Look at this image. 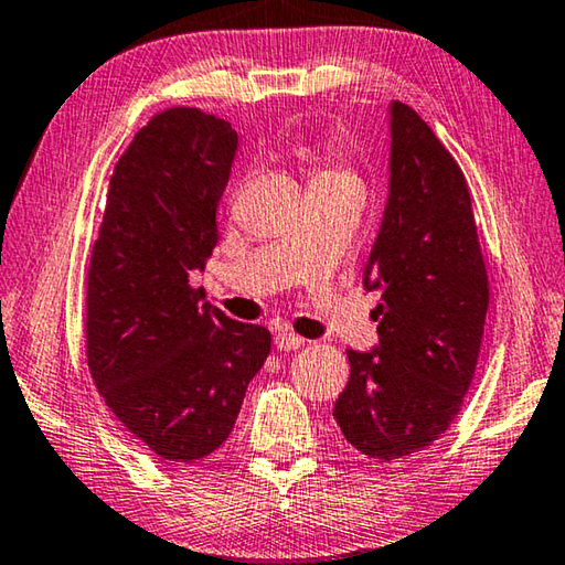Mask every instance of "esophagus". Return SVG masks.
Segmentation results:
<instances>
[{
  "instance_id": "1",
  "label": "esophagus",
  "mask_w": 565,
  "mask_h": 565,
  "mask_svg": "<svg viewBox=\"0 0 565 565\" xmlns=\"http://www.w3.org/2000/svg\"><path fill=\"white\" fill-rule=\"evenodd\" d=\"M302 344H305V340H302V338H298V334L288 332V330H282V332H277V334H275V348L280 350V352L300 350Z\"/></svg>"
}]
</instances>
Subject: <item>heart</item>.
Segmentation results:
<instances>
[{
    "mask_svg": "<svg viewBox=\"0 0 565 565\" xmlns=\"http://www.w3.org/2000/svg\"><path fill=\"white\" fill-rule=\"evenodd\" d=\"M305 163L312 168V181H322V178H344L350 175L340 166V151L338 146L324 143L312 148V151L305 153Z\"/></svg>",
    "mask_w": 565,
    "mask_h": 565,
    "instance_id": "heart-1",
    "label": "heart"
}]
</instances>
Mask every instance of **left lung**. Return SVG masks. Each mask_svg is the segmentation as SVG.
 <instances>
[{
  "label": "left lung",
  "mask_w": 565,
  "mask_h": 565,
  "mask_svg": "<svg viewBox=\"0 0 565 565\" xmlns=\"http://www.w3.org/2000/svg\"><path fill=\"white\" fill-rule=\"evenodd\" d=\"M390 191L364 288L380 292V344L348 350L332 417L354 449L394 461L429 447L477 370L489 280L461 168L407 104L392 102Z\"/></svg>",
  "instance_id": "obj_1"
}]
</instances>
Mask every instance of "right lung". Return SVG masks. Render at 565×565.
I'll use <instances>...</instances> for the list:
<instances>
[{"mask_svg": "<svg viewBox=\"0 0 565 565\" xmlns=\"http://www.w3.org/2000/svg\"><path fill=\"white\" fill-rule=\"evenodd\" d=\"M235 153L223 118L153 116L118 158L88 267V370L114 417L166 461H198L231 437L270 354V332L188 285L217 243Z\"/></svg>", "mask_w": 565, "mask_h": 565, "instance_id": "1", "label": "right lung"}]
</instances>
